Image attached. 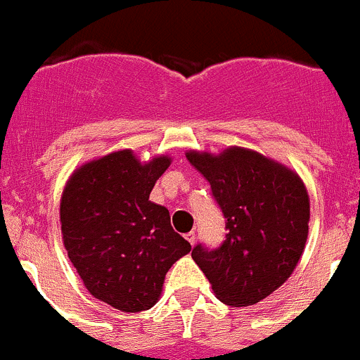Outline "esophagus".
<instances>
[{
	"instance_id": "esophagus-1",
	"label": "esophagus",
	"mask_w": 360,
	"mask_h": 360,
	"mask_svg": "<svg viewBox=\"0 0 360 360\" xmlns=\"http://www.w3.org/2000/svg\"><path fill=\"white\" fill-rule=\"evenodd\" d=\"M186 240L190 242L191 245H195V240H197V235H195V231H190V233H186Z\"/></svg>"
}]
</instances>
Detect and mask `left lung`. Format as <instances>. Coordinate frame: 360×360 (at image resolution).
<instances>
[{"instance_id":"left-lung-1","label":"left lung","mask_w":360,"mask_h":360,"mask_svg":"<svg viewBox=\"0 0 360 360\" xmlns=\"http://www.w3.org/2000/svg\"><path fill=\"white\" fill-rule=\"evenodd\" d=\"M226 217V240L197 245L191 257L216 297L249 307L277 291L294 271L308 237L310 198L296 170L249 148L186 151Z\"/></svg>"}]
</instances>
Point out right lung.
Masks as SVG:
<instances>
[{
  "label": "right lung",
  "instance_id": "1",
  "mask_svg": "<svg viewBox=\"0 0 360 360\" xmlns=\"http://www.w3.org/2000/svg\"><path fill=\"white\" fill-rule=\"evenodd\" d=\"M169 155L141 162L118 150L72 170L60 197L64 248L86 291L136 314L160 300L169 268L191 250L170 226L167 207L150 200Z\"/></svg>",
  "mask_w": 360,
  "mask_h": 360
}]
</instances>
